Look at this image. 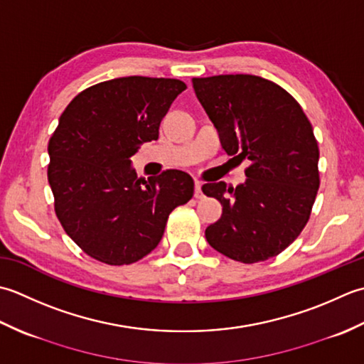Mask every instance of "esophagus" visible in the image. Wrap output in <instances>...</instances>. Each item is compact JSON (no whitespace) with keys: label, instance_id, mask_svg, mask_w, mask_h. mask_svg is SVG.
<instances>
[{"label":"esophagus","instance_id":"34e87169","mask_svg":"<svg viewBox=\"0 0 364 364\" xmlns=\"http://www.w3.org/2000/svg\"><path fill=\"white\" fill-rule=\"evenodd\" d=\"M203 182L201 181H195V198H203Z\"/></svg>","mask_w":364,"mask_h":364}]
</instances>
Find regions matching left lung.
<instances>
[{
	"instance_id": "1",
	"label": "left lung",
	"mask_w": 364,
	"mask_h": 364,
	"mask_svg": "<svg viewBox=\"0 0 364 364\" xmlns=\"http://www.w3.org/2000/svg\"><path fill=\"white\" fill-rule=\"evenodd\" d=\"M198 100L228 155L248 160L237 187L204 183L223 213L205 229L213 250L243 264L284 251L306 226L318 190L313 125L286 89L256 75L193 78Z\"/></svg>"
}]
</instances>
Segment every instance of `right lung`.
Listing matches in <instances>:
<instances>
[{
    "label": "right lung",
    "mask_w": 364,
    "mask_h": 364,
    "mask_svg": "<svg viewBox=\"0 0 364 364\" xmlns=\"http://www.w3.org/2000/svg\"><path fill=\"white\" fill-rule=\"evenodd\" d=\"M187 85L176 78L122 77L81 91L48 143L55 212L87 256L108 265L143 259L161 240L169 213L193 196V179L166 169L138 179L130 157L159 127Z\"/></svg>",
    "instance_id": "obj_1"
}]
</instances>
